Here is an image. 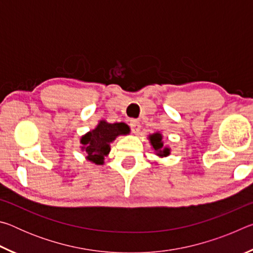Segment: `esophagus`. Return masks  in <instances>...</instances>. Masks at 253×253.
<instances>
[{
    "label": "esophagus",
    "instance_id": "34e87169",
    "mask_svg": "<svg viewBox=\"0 0 253 253\" xmlns=\"http://www.w3.org/2000/svg\"><path fill=\"white\" fill-rule=\"evenodd\" d=\"M129 126L131 128V130L137 134V132H139L140 130V124L138 121H136V119H130L129 121Z\"/></svg>",
    "mask_w": 253,
    "mask_h": 253
}]
</instances>
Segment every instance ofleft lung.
Wrapping results in <instances>:
<instances>
[{"instance_id": "left-lung-1", "label": "left lung", "mask_w": 253, "mask_h": 253, "mask_svg": "<svg viewBox=\"0 0 253 253\" xmlns=\"http://www.w3.org/2000/svg\"><path fill=\"white\" fill-rule=\"evenodd\" d=\"M162 138H163L162 135L158 134V132H156V134H153L152 136H149V139H151L153 148L157 152V155L158 156H168L169 154V149L164 147V145H163V142H162Z\"/></svg>"}]
</instances>
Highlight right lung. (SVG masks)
Returning a JSON list of instances; mask_svg holds the SVG:
<instances>
[{
    "mask_svg": "<svg viewBox=\"0 0 253 253\" xmlns=\"http://www.w3.org/2000/svg\"><path fill=\"white\" fill-rule=\"evenodd\" d=\"M129 132V128L124 123L108 124L100 122L95 129L83 136L81 144L83 149L87 153L89 161L98 165L104 164V157L110 151V143L118 135H125Z\"/></svg>",
    "mask_w": 253,
    "mask_h": 253,
    "instance_id": "add662e5",
    "label": "right lung"
}]
</instances>
